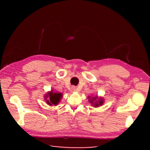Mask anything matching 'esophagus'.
Returning a JSON list of instances; mask_svg holds the SVG:
<instances>
[{"label":"esophagus","instance_id":"1","mask_svg":"<svg viewBox=\"0 0 150 150\" xmlns=\"http://www.w3.org/2000/svg\"><path fill=\"white\" fill-rule=\"evenodd\" d=\"M71 90L72 92H75V91H77V89H76V88L75 87H72L71 88Z\"/></svg>","mask_w":150,"mask_h":150}]
</instances>
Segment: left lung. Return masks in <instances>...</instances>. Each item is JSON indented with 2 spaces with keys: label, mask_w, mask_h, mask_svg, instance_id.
<instances>
[{
  "label": "left lung",
  "mask_w": 150,
  "mask_h": 150,
  "mask_svg": "<svg viewBox=\"0 0 150 150\" xmlns=\"http://www.w3.org/2000/svg\"><path fill=\"white\" fill-rule=\"evenodd\" d=\"M88 98L89 103L94 107H98V106H102L104 104V102H105L103 97H98L97 95H96L95 96H88Z\"/></svg>",
  "instance_id": "left-lung-1"
}]
</instances>
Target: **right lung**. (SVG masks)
<instances>
[{
  "mask_svg": "<svg viewBox=\"0 0 150 150\" xmlns=\"http://www.w3.org/2000/svg\"><path fill=\"white\" fill-rule=\"evenodd\" d=\"M62 97L63 94L62 93L54 92L53 90H51L44 95V100L48 105L51 106L53 105L57 106L59 103Z\"/></svg>",
  "mask_w": 150,
  "mask_h": 150,
  "instance_id": "1",
  "label": "right lung"
}]
</instances>
